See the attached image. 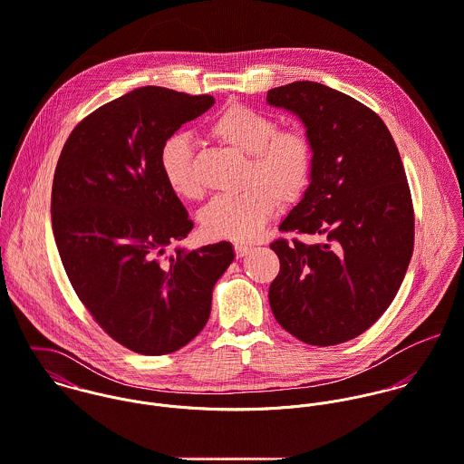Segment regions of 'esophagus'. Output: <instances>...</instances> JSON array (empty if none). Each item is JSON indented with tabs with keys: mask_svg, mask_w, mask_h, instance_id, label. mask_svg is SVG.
<instances>
[{
	"mask_svg": "<svg viewBox=\"0 0 464 464\" xmlns=\"http://www.w3.org/2000/svg\"><path fill=\"white\" fill-rule=\"evenodd\" d=\"M253 251L251 246H246V244H235V255L237 258H244L246 255H249Z\"/></svg>",
	"mask_w": 464,
	"mask_h": 464,
	"instance_id": "34e87169",
	"label": "esophagus"
}]
</instances>
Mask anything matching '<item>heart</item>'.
Listing matches in <instances>:
<instances>
[{
  "label": "heart",
  "instance_id": "b5f03b06",
  "mask_svg": "<svg viewBox=\"0 0 464 464\" xmlns=\"http://www.w3.org/2000/svg\"><path fill=\"white\" fill-rule=\"evenodd\" d=\"M208 134L249 158L247 189L211 198L198 215L208 238L247 242L260 235L278 213L279 204L295 202L310 185L314 145L301 129H278V121L249 105L229 103L208 123ZM165 183L181 198H197L200 185L193 172L188 138H169L160 152Z\"/></svg>",
  "mask_w": 464,
  "mask_h": 464
}]
</instances>
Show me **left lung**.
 <instances>
[{
  "label": "left lung",
  "mask_w": 464,
  "mask_h": 464,
  "mask_svg": "<svg viewBox=\"0 0 464 464\" xmlns=\"http://www.w3.org/2000/svg\"><path fill=\"white\" fill-rule=\"evenodd\" d=\"M267 102L294 112L314 145L310 185L279 231L323 237L271 244V310L306 344H341L376 323L407 273L414 209L403 163L382 118L348 94L297 81Z\"/></svg>",
  "instance_id": "1"
}]
</instances>
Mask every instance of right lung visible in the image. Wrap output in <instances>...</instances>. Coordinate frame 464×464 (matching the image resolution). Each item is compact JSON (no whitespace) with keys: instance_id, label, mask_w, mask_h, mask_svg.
Returning a JSON list of instances; mask_svg holds the SVG:
<instances>
[{"instance_id":"right-lung-1","label":"right lung","mask_w":464,"mask_h":464,"mask_svg":"<svg viewBox=\"0 0 464 464\" xmlns=\"http://www.w3.org/2000/svg\"><path fill=\"white\" fill-rule=\"evenodd\" d=\"M213 103L138 88L86 116L57 161L52 227L64 271L103 332L141 355L178 352L198 335L235 260L229 242L165 256L193 222L163 179L160 152Z\"/></svg>"}]
</instances>
